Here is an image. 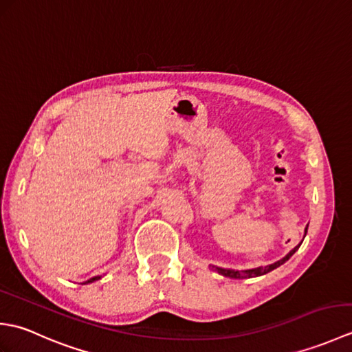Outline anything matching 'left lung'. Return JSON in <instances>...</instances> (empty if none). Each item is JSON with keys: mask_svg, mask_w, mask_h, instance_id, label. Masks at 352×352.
Masks as SVG:
<instances>
[{"mask_svg": "<svg viewBox=\"0 0 352 352\" xmlns=\"http://www.w3.org/2000/svg\"><path fill=\"white\" fill-rule=\"evenodd\" d=\"M307 230H309V226L305 227V230H304V237H305V234H307ZM301 243H302V242H301ZM301 243L296 245L295 248L292 250V251H289V254H286V256H284L281 260L275 261V263L267 265V266H258V267H254V269H245V271H234V269H227V267H219V266H212V269H213L214 272H218V274H221V275H223V276H227V278H234V280L252 278V276H260V275H265V274H267V272L274 271V269L281 266L283 263H286V261L298 251V248H300Z\"/></svg>", "mask_w": 352, "mask_h": 352, "instance_id": "obj_1", "label": "left lung"}]
</instances>
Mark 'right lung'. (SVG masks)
<instances>
[{
    "label": "right lung",
    "mask_w": 352,
    "mask_h": 352,
    "mask_svg": "<svg viewBox=\"0 0 352 352\" xmlns=\"http://www.w3.org/2000/svg\"><path fill=\"white\" fill-rule=\"evenodd\" d=\"M101 278V275H96V276H94V278H89L87 281H85L83 284H89V283H94V281H96V280H100Z\"/></svg>",
    "instance_id": "add662e5"
}]
</instances>
